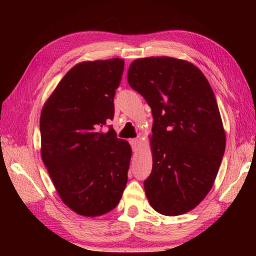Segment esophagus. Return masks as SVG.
<instances>
[{
	"mask_svg": "<svg viewBox=\"0 0 256 256\" xmlns=\"http://www.w3.org/2000/svg\"><path fill=\"white\" fill-rule=\"evenodd\" d=\"M128 142H130V144H131L132 149L136 151L138 149V138H130Z\"/></svg>",
	"mask_w": 256,
	"mask_h": 256,
	"instance_id": "1",
	"label": "esophagus"
}]
</instances>
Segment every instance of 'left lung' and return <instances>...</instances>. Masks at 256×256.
<instances>
[{
  "label": "left lung",
  "mask_w": 256,
  "mask_h": 256,
  "mask_svg": "<svg viewBox=\"0 0 256 256\" xmlns=\"http://www.w3.org/2000/svg\"><path fill=\"white\" fill-rule=\"evenodd\" d=\"M128 81L154 118L146 198L159 214H183L209 193L224 154L214 94L196 66L166 56L136 60Z\"/></svg>",
  "instance_id": "1"
}]
</instances>
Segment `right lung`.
Instances as JSON below:
<instances>
[{
	"instance_id": "right-lung-1",
	"label": "right lung",
	"mask_w": 256,
	"mask_h": 256,
	"mask_svg": "<svg viewBox=\"0 0 256 256\" xmlns=\"http://www.w3.org/2000/svg\"><path fill=\"white\" fill-rule=\"evenodd\" d=\"M123 71L122 58L78 64L42 110V162L60 198L81 216L114 209L128 183L131 146L112 126L100 131L114 118Z\"/></svg>"
}]
</instances>
